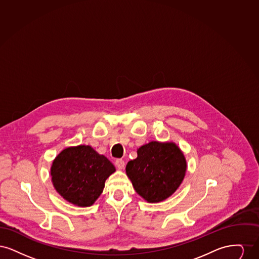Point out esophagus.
<instances>
[{"mask_svg": "<svg viewBox=\"0 0 259 259\" xmlns=\"http://www.w3.org/2000/svg\"><path fill=\"white\" fill-rule=\"evenodd\" d=\"M115 165H116V167L119 170H121V169H123L124 167H125V162L122 159H116L115 160Z\"/></svg>", "mask_w": 259, "mask_h": 259, "instance_id": "esophagus-1", "label": "esophagus"}]
</instances>
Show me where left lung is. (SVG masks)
Wrapping results in <instances>:
<instances>
[{"mask_svg": "<svg viewBox=\"0 0 259 259\" xmlns=\"http://www.w3.org/2000/svg\"><path fill=\"white\" fill-rule=\"evenodd\" d=\"M137 153L138 157L126 165L136 192L149 203L171 196L182 184L186 171L181 149L172 143L150 142Z\"/></svg>", "mask_w": 259, "mask_h": 259, "instance_id": "1", "label": "left lung"}]
</instances>
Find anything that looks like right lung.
Returning a JSON list of instances; mask_svg holds the SVG:
<instances>
[{"mask_svg": "<svg viewBox=\"0 0 259 259\" xmlns=\"http://www.w3.org/2000/svg\"><path fill=\"white\" fill-rule=\"evenodd\" d=\"M115 171L107 157L89 146L64 149L51 167L52 183L70 203L89 207L101 195L105 182Z\"/></svg>", "mask_w": 259, "mask_h": 259, "instance_id": "1", "label": "right lung"}]
</instances>
